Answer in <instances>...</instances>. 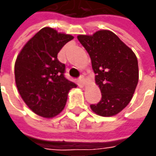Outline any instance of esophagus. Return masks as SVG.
I'll use <instances>...</instances> for the list:
<instances>
[{
    "instance_id": "1",
    "label": "esophagus",
    "mask_w": 156,
    "mask_h": 156,
    "mask_svg": "<svg viewBox=\"0 0 156 156\" xmlns=\"http://www.w3.org/2000/svg\"><path fill=\"white\" fill-rule=\"evenodd\" d=\"M78 81L81 84H84V82H85V79H84V77L83 75H80V77L78 78Z\"/></svg>"
}]
</instances>
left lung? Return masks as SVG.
Segmentation results:
<instances>
[{
    "instance_id": "1",
    "label": "left lung",
    "mask_w": 156,
    "mask_h": 156,
    "mask_svg": "<svg viewBox=\"0 0 156 156\" xmlns=\"http://www.w3.org/2000/svg\"><path fill=\"white\" fill-rule=\"evenodd\" d=\"M78 39L91 59L101 93L100 101L90 105V108L103 117L119 114L131 101L137 85L135 54L110 30H99L93 36L79 35Z\"/></svg>"
}]
</instances>
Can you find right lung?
Here are the masks:
<instances>
[{
  "label": "right lung",
  "instance_id": "add662e5",
  "mask_svg": "<svg viewBox=\"0 0 156 156\" xmlns=\"http://www.w3.org/2000/svg\"><path fill=\"white\" fill-rule=\"evenodd\" d=\"M71 35L58 33L45 27L25 44L17 57L15 82L20 96L35 114L55 117L63 110L71 89L77 86L65 77L66 66L58 53Z\"/></svg>",
  "mask_w": 156,
  "mask_h": 156
}]
</instances>
